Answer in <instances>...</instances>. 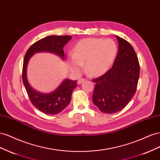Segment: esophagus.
<instances>
[{"label": "esophagus", "instance_id": "obj_1", "mask_svg": "<svg viewBox=\"0 0 160 160\" xmlns=\"http://www.w3.org/2000/svg\"><path fill=\"white\" fill-rule=\"evenodd\" d=\"M86 80V78H80L78 80V83L79 84H82V82H85Z\"/></svg>", "mask_w": 160, "mask_h": 160}]
</instances>
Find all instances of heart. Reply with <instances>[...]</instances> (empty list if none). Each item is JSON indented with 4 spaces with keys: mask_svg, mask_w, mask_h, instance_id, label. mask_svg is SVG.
Returning <instances> with one entry per match:
<instances>
[{
    "mask_svg": "<svg viewBox=\"0 0 160 160\" xmlns=\"http://www.w3.org/2000/svg\"><path fill=\"white\" fill-rule=\"evenodd\" d=\"M118 52L112 39L85 38L80 40L73 49V56L68 58L70 70L76 74L82 72L84 63L88 74L100 76L110 69Z\"/></svg>",
    "mask_w": 160,
    "mask_h": 160,
    "instance_id": "obj_1",
    "label": "heart"
}]
</instances>
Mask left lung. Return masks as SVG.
Listing matches in <instances>:
<instances>
[{
    "instance_id": "8db88e82",
    "label": "left lung",
    "mask_w": 160,
    "mask_h": 160,
    "mask_svg": "<svg viewBox=\"0 0 160 160\" xmlns=\"http://www.w3.org/2000/svg\"><path fill=\"white\" fill-rule=\"evenodd\" d=\"M118 52L112 67L97 78L92 101L100 111L112 114L125 108L135 94L140 73L138 56L132 45L116 36Z\"/></svg>"
}]
</instances>
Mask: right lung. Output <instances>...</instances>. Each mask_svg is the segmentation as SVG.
I'll return each mask as SVG.
<instances>
[{"label": "right lung", "instance_id": "add662e5", "mask_svg": "<svg viewBox=\"0 0 160 160\" xmlns=\"http://www.w3.org/2000/svg\"><path fill=\"white\" fill-rule=\"evenodd\" d=\"M71 39L70 35L48 36L33 43L25 53L22 66V82L31 103L40 111L48 115H56L68 105L72 91L77 86L78 80L66 79L53 92L49 94L40 93L32 88L28 82L27 78V64L35 53L42 52L53 53L64 60L63 48Z\"/></svg>", "mask_w": 160, "mask_h": 160}]
</instances>
